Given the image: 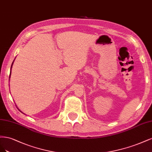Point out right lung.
Here are the masks:
<instances>
[{
    "mask_svg": "<svg viewBox=\"0 0 152 152\" xmlns=\"http://www.w3.org/2000/svg\"><path fill=\"white\" fill-rule=\"evenodd\" d=\"M14 59H15V58H14ZM14 60L13 61V62H12V65H11V73H10V75H9V80H10V77H11V69H12V65H13V63H14ZM17 108H18V107H17ZM18 110H19V111H20L21 112H21V111L20 110H19V109L18 108ZM22 113H23V114H24V113H23V112H22Z\"/></svg>",
    "mask_w": 152,
    "mask_h": 152,
    "instance_id": "1",
    "label": "right lung"
}]
</instances>
